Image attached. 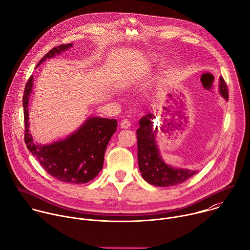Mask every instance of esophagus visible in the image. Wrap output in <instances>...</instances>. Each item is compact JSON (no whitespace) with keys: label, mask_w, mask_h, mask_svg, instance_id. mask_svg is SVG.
I'll use <instances>...</instances> for the list:
<instances>
[{"label":"esophagus","mask_w":250,"mask_h":250,"mask_svg":"<svg viewBox=\"0 0 250 250\" xmlns=\"http://www.w3.org/2000/svg\"><path fill=\"white\" fill-rule=\"evenodd\" d=\"M130 125H131V124H130V122L128 120H123L121 122V126L123 128H129Z\"/></svg>","instance_id":"esophagus-1"}]
</instances>
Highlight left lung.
<instances>
[{
  "instance_id": "left-lung-1",
  "label": "left lung",
  "mask_w": 250,
  "mask_h": 250,
  "mask_svg": "<svg viewBox=\"0 0 250 250\" xmlns=\"http://www.w3.org/2000/svg\"><path fill=\"white\" fill-rule=\"evenodd\" d=\"M220 94L228 101V86L223 77L220 78ZM155 117L147 114L139 121L137 134V159L141 176L144 179L157 187H169L181 184L195 175L197 171L174 168L167 165L161 158L155 141L157 127L153 130L152 120Z\"/></svg>"
}]
</instances>
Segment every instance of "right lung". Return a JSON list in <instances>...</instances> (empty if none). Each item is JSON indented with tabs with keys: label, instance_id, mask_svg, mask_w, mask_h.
<instances>
[{
	"label": "right lung",
	"instance_id": "1",
	"mask_svg": "<svg viewBox=\"0 0 250 250\" xmlns=\"http://www.w3.org/2000/svg\"><path fill=\"white\" fill-rule=\"evenodd\" d=\"M71 46L72 44L68 43L53 47L38 66L46 58L53 57ZM32 83L31 75L25 84L22 97L24 142L27 149L49 175L61 182L84 184L93 180L103 168L104 151L117 129V121L99 117L89 118L67 138L47 146L39 145L33 141L28 129V101Z\"/></svg>",
	"mask_w": 250,
	"mask_h": 250
}]
</instances>
